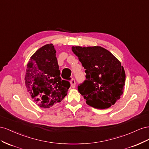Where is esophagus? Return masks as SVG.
Returning a JSON list of instances; mask_svg holds the SVG:
<instances>
[{"label":"esophagus","instance_id":"obj_1","mask_svg":"<svg viewBox=\"0 0 149 149\" xmlns=\"http://www.w3.org/2000/svg\"><path fill=\"white\" fill-rule=\"evenodd\" d=\"M70 86H71L72 88H73L75 87L76 83H75V80H74V79H72L71 80V81H70Z\"/></svg>","mask_w":149,"mask_h":149}]
</instances>
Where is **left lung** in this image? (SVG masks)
<instances>
[{"mask_svg":"<svg viewBox=\"0 0 149 149\" xmlns=\"http://www.w3.org/2000/svg\"><path fill=\"white\" fill-rule=\"evenodd\" d=\"M72 50L86 69L87 80L78 86L86 103L96 109H107L120 99L125 73L120 62L100 46H72Z\"/></svg>","mask_w":149,"mask_h":149,"instance_id":"8db88e82","label":"left lung"}]
</instances>
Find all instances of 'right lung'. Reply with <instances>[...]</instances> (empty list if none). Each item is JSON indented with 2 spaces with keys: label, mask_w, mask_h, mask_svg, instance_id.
I'll list each match as a JSON object with an SVG mask.
<instances>
[{
  "label": "right lung",
  "mask_w": 149,
  "mask_h": 149,
  "mask_svg": "<svg viewBox=\"0 0 149 149\" xmlns=\"http://www.w3.org/2000/svg\"><path fill=\"white\" fill-rule=\"evenodd\" d=\"M56 50L52 44L38 49L29 59L25 75L27 92L42 108H50L67 94L70 83L60 77Z\"/></svg>",
  "instance_id": "obj_1"
}]
</instances>
